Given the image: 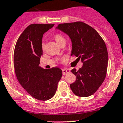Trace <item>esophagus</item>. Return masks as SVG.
<instances>
[{"mask_svg": "<svg viewBox=\"0 0 123 123\" xmlns=\"http://www.w3.org/2000/svg\"><path fill=\"white\" fill-rule=\"evenodd\" d=\"M69 72V71H68V70H67V69H63L62 70L63 75H65L66 74H68Z\"/></svg>", "mask_w": 123, "mask_h": 123, "instance_id": "esophagus-1", "label": "esophagus"}]
</instances>
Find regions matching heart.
Wrapping results in <instances>:
<instances>
[{
  "label": "heart",
  "instance_id": "obj_1",
  "mask_svg": "<svg viewBox=\"0 0 123 123\" xmlns=\"http://www.w3.org/2000/svg\"><path fill=\"white\" fill-rule=\"evenodd\" d=\"M54 38L55 40L56 41V43L58 44H59L60 45H61L62 44H64V43H65L66 42L65 38L64 36H63V35H62L61 34H55ZM44 48H45V44H44V43H42V49L44 50Z\"/></svg>",
  "mask_w": 123,
  "mask_h": 123
}]
</instances>
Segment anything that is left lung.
Returning <instances> with one entry per match:
<instances>
[{
  "label": "left lung",
  "instance_id": "8db88e82",
  "mask_svg": "<svg viewBox=\"0 0 123 123\" xmlns=\"http://www.w3.org/2000/svg\"><path fill=\"white\" fill-rule=\"evenodd\" d=\"M57 29L71 38V56L83 62L79 70L71 71L76 76L75 82L70 85L71 90L78 96L92 95L102 85L107 74L108 53L103 39L96 30L82 21L59 24Z\"/></svg>",
  "mask_w": 123,
  "mask_h": 123
}]
</instances>
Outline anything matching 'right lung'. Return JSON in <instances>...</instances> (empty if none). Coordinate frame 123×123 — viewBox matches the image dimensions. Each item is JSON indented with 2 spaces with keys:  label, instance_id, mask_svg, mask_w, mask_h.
<instances>
[{
  "label": "right lung",
  "instance_id": "obj_1",
  "mask_svg": "<svg viewBox=\"0 0 123 123\" xmlns=\"http://www.w3.org/2000/svg\"><path fill=\"white\" fill-rule=\"evenodd\" d=\"M54 24H32L21 33L15 45L13 62L17 79L35 99L45 101L55 95L62 72L58 67H39L43 55L42 38Z\"/></svg>",
  "mask_w": 123,
  "mask_h": 123
}]
</instances>
